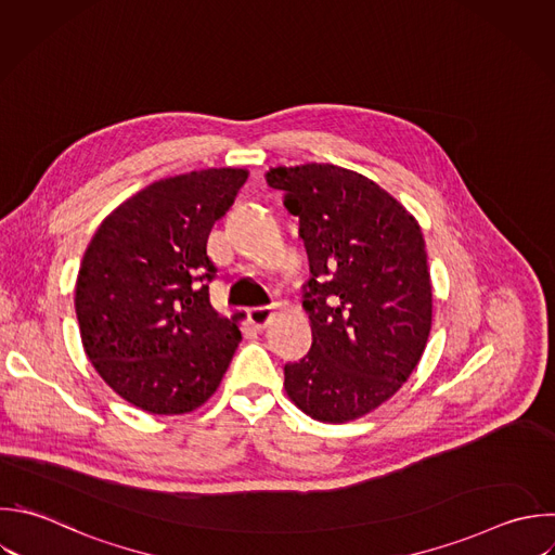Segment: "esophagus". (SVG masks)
Listing matches in <instances>:
<instances>
[{
	"label": "esophagus",
	"instance_id": "obj_1",
	"mask_svg": "<svg viewBox=\"0 0 555 555\" xmlns=\"http://www.w3.org/2000/svg\"><path fill=\"white\" fill-rule=\"evenodd\" d=\"M271 317H273V308L271 306H256V308L247 310V319H249V323L256 330H262L269 323Z\"/></svg>",
	"mask_w": 555,
	"mask_h": 555
}]
</instances>
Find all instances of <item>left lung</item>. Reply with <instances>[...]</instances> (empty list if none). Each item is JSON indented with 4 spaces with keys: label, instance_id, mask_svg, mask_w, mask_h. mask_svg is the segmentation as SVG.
I'll return each instance as SVG.
<instances>
[{
    "label": "left lung",
    "instance_id": "obj_1",
    "mask_svg": "<svg viewBox=\"0 0 555 555\" xmlns=\"http://www.w3.org/2000/svg\"><path fill=\"white\" fill-rule=\"evenodd\" d=\"M299 217L310 260L304 308L312 347L284 364V388L306 414L353 421L410 377L431 327V284L418 223L369 178L334 165L267 173Z\"/></svg>",
    "mask_w": 555,
    "mask_h": 555
}]
</instances>
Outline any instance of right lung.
I'll list each match as a JSON object with an SVG mask.
<instances>
[{
    "instance_id": "add662e5",
    "label": "right lung",
    "mask_w": 555,
    "mask_h": 555,
    "mask_svg": "<svg viewBox=\"0 0 555 555\" xmlns=\"http://www.w3.org/2000/svg\"><path fill=\"white\" fill-rule=\"evenodd\" d=\"M245 169H202L139 191L98 228L78 273L76 314L89 360L126 401L184 414L219 388L241 330L210 304L206 245Z\"/></svg>"
}]
</instances>
